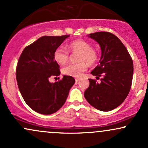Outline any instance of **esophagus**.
Listing matches in <instances>:
<instances>
[{"mask_svg":"<svg viewBox=\"0 0 148 148\" xmlns=\"http://www.w3.org/2000/svg\"><path fill=\"white\" fill-rule=\"evenodd\" d=\"M79 79H75V81H76V82H79Z\"/></svg>","mask_w":148,"mask_h":148,"instance_id":"1","label":"esophagus"}]
</instances>
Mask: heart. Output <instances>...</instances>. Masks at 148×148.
I'll use <instances>...</instances> for the list:
<instances>
[{"label": "heart", "mask_w": 148, "mask_h": 148, "mask_svg": "<svg viewBox=\"0 0 148 148\" xmlns=\"http://www.w3.org/2000/svg\"><path fill=\"white\" fill-rule=\"evenodd\" d=\"M68 49L72 52H80L78 60L79 63H69L62 69V73L65 75L80 77L87 69L88 64L92 65L97 60V53L92 48L89 42L84 40H74L69 44ZM69 52L65 47H58L53 53V58L58 63L64 64L68 60Z\"/></svg>", "instance_id": "1"}]
</instances>
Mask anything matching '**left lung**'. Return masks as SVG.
I'll return each instance as SVG.
<instances>
[{"instance_id":"1","label":"left lung","mask_w":148,"mask_h":148,"mask_svg":"<svg viewBox=\"0 0 148 148\" xmlns=\"http://www.w3.org/2000/svg\"><path fill=\"white\" fill-rule=\"evenodd\" d=\"M99 44L101 55L99 64L91 72L100 82L89 79L84 92L88 102L101 111H110L120 106L130 92L133 79L132 57L118 37L111 33L97 32L88 35Z\"/></svg>"}]
</instances>
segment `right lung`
Here are the masks:
<instances>
[{
	"label": "right lung",
	"mask_w": 148,
	"mask_h": 148,
	"mask_svg": "<svg viewBox=\"0 0 148 148\" xmlns=\"http://www.w3.org/2000/svg\"><path fill=\"white\" fill-rule=\"evenodd\" d=\"M69 35L43 36L22 51L16 69L18 87L28 106L37 113L50 115L64 105L75 79L64 75L58 82L49 79L60 75L53 53Z\"/></svg>",
	"instance_id": "obj_1"
}]
</instances>
